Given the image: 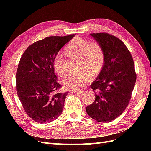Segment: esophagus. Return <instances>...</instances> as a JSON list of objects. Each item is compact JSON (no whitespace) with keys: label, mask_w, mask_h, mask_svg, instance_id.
Instances as JSON below:
<instances>
[{"label":"esophagus","mask_w":151,"mask_h":151,"mask_svg":"<svg viewBox=\"0 0 151 151\" xmlns=\"http://www.w3.org/2000/svg\"><path fill=\"white\" fill-rule=\"evenodd\" d=\"M83 90H80V91H73V93H74L77 94H81L82 93H83Z\"/></svg>","instance_id":"obj_1"}]
</instances>
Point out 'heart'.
Masks as SVG:
<instances>
[{"instance_id":"heart-1","label":"heart","mask_w":151,"mask_h":151,"mask_svg":"<svg viewBox=\"0 0 151 151\" xmlns=\"http://www.w3.org/2000/svg\"><path fill=\"white\" fill-rule=\"evenodd\" d=\"M65 52L70 57L81 61L78 75L70 76L63 81V85L67 90H79L88 85L93 80V76H97L103 70L106 60V54L103 46L98 41L80 37L74 38L66 45ZM63 56L58 52L53 59V68L57 75L64 77L66 75L62 63Z\"/></svg>"}]
</instances>
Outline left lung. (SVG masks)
<instances>
[{
	"label": "left lung",
	"instance_id": "obj_1",
	"mask_svg": "<svg viewBox=\"0 0 151 151\" xmlns=\"http://www.w3.org/2000/svg\"><path fill=\"white\" fill-rule=\"evenodd\" d=\"M91 35L103 46L106 60L91 85L95 100L86 111L96 121L111 122L121 115L131 101L137 79L134 61L126 45L115 36L106 32Z\"/></svg>",
	"mask_w": 151,
	"mask_h": 151
}]
</instances>
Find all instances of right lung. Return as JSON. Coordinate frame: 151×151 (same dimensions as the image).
<instances>
[{"instance_id": "add662e5", "label": "right lung", "mask_w": 151, "mask_h": 151, "mask_svg": "<svg viewBox=\"0 0 151 151\" xmlns=\"http://www.w3.org/2000/svg\"><path fill=\"white\" fill-rule=\"evenodd\" d=\"M75 34L52 36L38 40L22 54L16 73V89L24 111L37 123L58 118L68 93H61V85L53 68L55 56Z\"/></svg>"}]
</instances>
